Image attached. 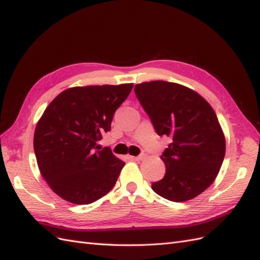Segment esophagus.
Returning a JSON list of instances; mask_svg holds the SVG:
<instances>
[{
	"instance_id": "obj_1",
	"label": "esophagus",
	"mask_w": 260,
	"mask_h": 260,
	"mask_svg": "<svg viewBox=\"0 0 260 260\" xmlns=\"http://www.w3.org/2000/svg\"><path fill=\"white\" fill-rule=\"evenodd\" d=\"M144 157H145L144 154H140V155H138V156H132V159L136 160V161H142Z\"/></svg>"
}]
</instances>
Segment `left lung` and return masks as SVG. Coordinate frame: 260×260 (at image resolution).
<instances>
[{"label": "left lung", "instance_id": "1", "mask_svg": "<svg viewBox=\"0 0 260 260\" xmlns=\"http://www.w3.org/2000/svg\"><path fill=\"white\" fill-rule=\"evenodd\" d=\"M135 92L156 134L171 139L161 155L166 175L152 189L172 202L196 198L216 179L224 161L225 137L216 113L198 92L174 82H142Z\"/></svg>", "mask_w": 260, "mask_h": 260}]
</instances>
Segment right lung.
Instances as JSON below:
<instances>
[{"instance_id":"1","label":"right lung","mask_w":260,"mask_h":260,"mask_svg":"<svg viewBox=\"0 0 260 260\" xmlns=\"http://www.w3.org/2000/svg\"><path fill=\"white\" fill-rule=\"evenodd\" d=\"M134 84L74 87L44 111L34 134L39 169L49 187L73 204L96 202L115 186L124 162L97 141Z\"/></svg>"}]
</instances>
